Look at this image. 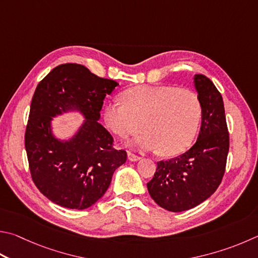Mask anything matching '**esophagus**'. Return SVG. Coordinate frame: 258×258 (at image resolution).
Returning <instances> with one entry per match:
<instances>
[{
  "mask_svg": "<svg viewBox=\"0 0 258 258\" xmlns=\"http://www.w3.org/2000/svg\"><path fill=\"white\" fill-rule=\"evenodd\" d=\"M127 157H128V159H130L131 161H138V160H140V159H141V157L138 156V154H134L132 152H128L127 153Z\"/></svg>",
  "mask_w": 258,
  "mask_h": 258,
  "instance_id": "1",
  "label": "esophagus"
}]
</instances>
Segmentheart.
Returning a JSON list of instances; mask_svg holds the SVG:
<instances>
[{
  "instance_id": "b5f03b06",
  "label": "heart",
  "mask_w": 258,
  "mask_h": 258,
  "mask_svg": "<svg viewBox=\"0 0 258 258\" xmlns=\"http://www.w3.org/2000/svg\"><path fill=\"white\" fill-rule=\"evenodd\" d=\"M123 100L107 102L105 125L125 139L144 130L134 140L143 150H158L162 156L184 152L194 142L202 119L198 93L172 86H139L123 93Z\"/></svg>"
}]
</instances>
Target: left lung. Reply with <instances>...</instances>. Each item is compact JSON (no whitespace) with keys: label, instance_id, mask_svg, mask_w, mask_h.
Here are the masks:
<instances>
[{"label":"left lung","instance_id":"1","mask_svg":"<svg viewBox=\"0 0 258 258\" xmlns=\"http://www.w3.org/2000/svg\"><path fill=\"white\" fill-rule=\"evenodd\" d=\"M202 104L199 138L188 151L159 161L147 186L159 207L181 212L208 200L221 184L229 152V132L221 93L209 78L194 77Z\"/></svg>","mask_w":258,"mask_h":258}]
</instances>
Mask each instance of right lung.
Here are the masks:
<instances>
[{
  "label": "right lung",
  "mask_w": 258,
  "mask_h": 258,
  "mask_svg": "<svg viewBox=\"0 0 258 258\" xmlns=\"http://www.w3.org/2000/svg\"><path fill=\"white\" fill-rule=\"evenodd\" d=\"M118 83L97 77L80 64L56 67L37 86L30 105L25 147L31 178L51 202L83 210L102 198L114 171L127 158L98 123L106 95ZM78 110L86 120L68 142L56 139L50 121L56 114Z\"/></svg>",
  "instance_id": "add662e5"
}]
</instances>
